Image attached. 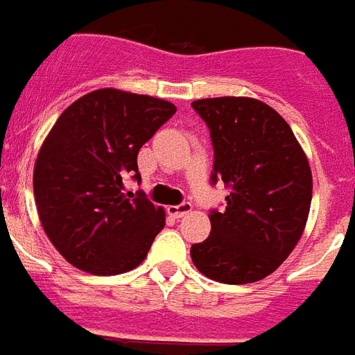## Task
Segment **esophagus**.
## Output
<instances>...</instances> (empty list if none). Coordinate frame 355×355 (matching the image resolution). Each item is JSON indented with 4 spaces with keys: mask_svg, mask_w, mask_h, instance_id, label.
<instances>
[{
    "mask_svg": "<svg viewBox=\"0 0 355 355\" xmlns=\"http://www.w3.org/2000/svg\"><path fill=\"white\" fill-rule=\"evenodd\" d=\"M191 202L184 201L180 202V205H173V207L167 208V212L171 214L173 218H182V216H186L188 212H191Z\"/></svg>",
    "mask_w": 355,
    "mask_h": 355,
    "instance_id": "esophagus-1",
    "label": "esophagus"
}]
</instances>
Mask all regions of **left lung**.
<instances>
[{
    "mask_svg": "<svg viewBox=\"0 0 355 355\" xmlns=\"http://www.w3.org/2000/svg\"><path fill=\"white\" fill-rule=\"evenodd\" d=\"M210 130V184L231 193L212 208V231L191 245L202 275L227 285L264 279L302 238L313 197L309 162L291 126L261 100L221 96L191 102Z\"/></svg>",
    "mask_w": 355,
    "mask_h": 355,
    "instance_id": "1",
    "label": "left lung"
}]
</instances>
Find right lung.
<instances>
[{
  "mask_svg": "<svg viewBox=\"0 0 355 355\" xmlns=\"http://www.w3.org/2000/svg\"><path fill=\"white\" fill-rule=\"evenodd\" d=\"M175 112L166 100L98 89L53 124L35 164V202L50 242L72 266L115 275L147 257L166 214L143 191L124 196V178L141 180L137 153Z\"/></svg>",
  "mask_w": 355,
  "mask_h": 355,
  "instance_id": "right-lung-1",
  "label": "right lung"
}]
</instances>
